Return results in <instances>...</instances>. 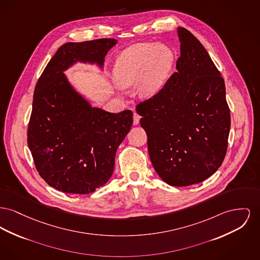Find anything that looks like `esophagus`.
Here are the masks:
<instances>
[{
  "label": "esophagus",
  "instance_id": "1",
  "mask_svg": "<svg viewBox=\"0 0 260 260\" xmlns=\"http://www.w3.org/2000/svg\"><path fill=\"white\" fill-rule=\"evenodd\" d=\"M140 118L141 117L138 115V113H134V124H138Z\"/></svg>",
  "mask_w": 260,
  "mask_h": 260
}]
</instances>
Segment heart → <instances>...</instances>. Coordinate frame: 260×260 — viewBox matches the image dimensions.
<instances>
[{
    "instance_id": "1",
    "label": "heart",
    "mask_w": 260,
    "mask_h": 260,
    "mask_svg": "<svg viewBox=\"0 0 260 260\" xmlns=\"http://www.w3.org/2000/svg\"><path fill=\"white\" fill-rule=\"evenodd\" d=\"M174 63V53L164 44L140 43L125 49L114 67L117 84L126 88L137 84L141 97H151L160 90Z\"/></svg>"
}]
</instances>
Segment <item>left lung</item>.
<instances>
[{
	"instance_id": "8db88e82",
	"label": "left lung",
	"mask_w": 260,
	"mask_h": 260,
	"mask_svg": "<svg viewBox=\"0 0 260 260\" xmlns=\"http://www.w3.org/2000/svg\"><path fill=\"white\" fill-rule=\"evenodd\" d=\"M177 72L137 112L153 167L173 186L201 183L222 165L231 116L223 77L199 39L178 27Z\"/></svg>"
}]
</instances>
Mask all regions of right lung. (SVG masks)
I'll list each match as a JSON object with an SVG mask.
<instances>
[{"instance_id": "1", "label": "right lung", "mask_w": 260, "mask_h": 260, "mask_svg": "<svg viewBox=\"0 0 260 260\" xmlns=\"http://www.w3.org/2000/svg\"><path fill=\"white\" fill-rule=\"evenodd\" d=\"M116 39L69 42L58 49L35 86L27 143L35 167L50 186L86 194L111 178L119 145L133 124V112L109 113L91 105L63 72L76 61L104 64Z\"/></svg>"}]
</instances>
